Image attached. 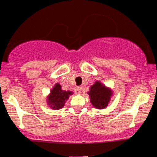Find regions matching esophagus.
I'll use <instances>...</instances> for the list:
<instances>
[{
    "label": "esophagus",
    "instance_id": "34e87169",
    "mask_svg": "<svg viewBox=\"0 0 157 157\" xmlns=\"http://www.w3.org/2000/svg\"><path fill=\"white\" fill-rule=\"evenodd\" d=\"M75 91L77 94H80L81 93V87L80 86H76L75 89Z\"/></svg>",
    "mask_w": 157,
    "mask_h": 157
}]
</instances>
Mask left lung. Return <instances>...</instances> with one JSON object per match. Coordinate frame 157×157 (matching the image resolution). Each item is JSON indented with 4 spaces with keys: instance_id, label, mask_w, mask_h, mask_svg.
<instances>
[{
    "instance_id": "1",
    "label": "left lung",
    "mask_w": 157,
    "mask_h": 157,
    "mask_svg": "<svg viewBox=\"0 0 157 157\" xmlns=\"http://www.w3.org/2000/svg\"><path fill=\"white\" fill-rule=\"evenodd\" d=\"M91 100V103L96 109H102L108 106L113 93L110 88L106 87L102 82L96 81L95 83L90 87L88 92Z\"/></svg>"
}]
</instances>
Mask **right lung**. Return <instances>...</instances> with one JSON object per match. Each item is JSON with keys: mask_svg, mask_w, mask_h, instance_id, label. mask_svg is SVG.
<instances>
[{"mask_svg": "<svg viewBox=\"0 0 157 157\" xmlns=\"http://www.w3.org/2000/svg\"><path fill=\"white\" fill-rule=\"evenodd\" d=\"M71 94H73L72 91H63L61 89L60 84L56 83L51 90V93L47 97L48 105L54 110L62 109L65 105V102Z\"/></svg>", "mask_w": 157, "mask_h": 157, "instance_id": "right-lung-1", "label": "right lung"}]
</instances>
